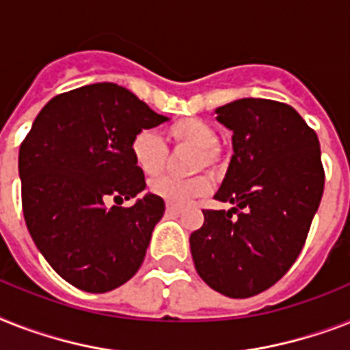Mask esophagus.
Instances as JSON below:
<instances>
[{
  "mask_svg": "<svg viewBox=\"0 0 350 350\" xmlns=\"http://www.w3.org/2000/svg\"><path fill=\"white\" fill-rule=\"evenodd\" d=\"M181 206H178V204H172V203H167V214H172V215H176V214H181Z\"/></svg>",
  "mask_w": 350,
  "mask_h": 350,
  "instance_id": "esophagus-1",
  "label": "esophagus"
}]
</instances>
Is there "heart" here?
Returning a JSON list of instances; mask_svg holds the SVG:
<instances>
[{
    "label": "heart",
    "mask_w": 350,
    "mask_h": 350,
    "mask_svg": "<svg viewBox=\"0 0 350 350\" xmlns=\"http://www.w3.org/2000/svg\"><path fill=\"white\" fill-rule=\"evenodd\" d=\"M165 135L176 146L196 147L198 154L194 156V169L215 167L219 163L221 150L215 146L217 133L208 122L200 118H181L167 127ZM129 149L133 161L146 176L160 174L165 167L167 147L152 131L136 133L131 140ZM210 187H212L210 178L204 174L192 176V178L161 176L150 181L149 190L167 203L187 204L194 198L206 194Z\"/></svg>",
    "instance_id": "b5f03b06"
}]
</instances>
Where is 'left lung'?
<instances>
[{
    "mask_svg": "<svg viewBox=\"0 0 350 350\" xmlns=\"http://www.w3.org/2000/svg\"><path fill=\"white\" fill-rule=\"evenodd\" d=\"M234 154L215 200L190 235L196 271L230 298L271 288L302 252L323 194L320 142L288 104L239 98L215 109Z\"/></svg>",
    "mask_w": 350,
    "mask_h": 350,
    "instance_id": "1",
    "label": "left lung"
}]
</instances>
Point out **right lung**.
Instances as JSON below:
<instances>
[{
	"label": "right lung",
	"mask_w": 350,
	"mask_h": 350,
	"mask_svg": "<svg viewBox=\"0 0 350 350\" xmlns=\"http://www.w3.org/2000/svg\"><path fill=\"white\" fill-rule=\"evenodd\" d=\"M169 118L126 88L98 82L53 96L19 149L23 214L37 250L66 282L106 293L140 269L165 203L147 192L131 140Z\"/></svg>",
	"instance_id": "right-lung-1"
}]
</instances>
